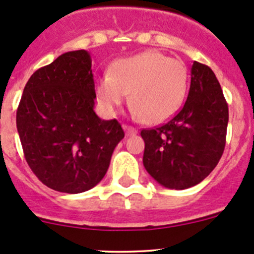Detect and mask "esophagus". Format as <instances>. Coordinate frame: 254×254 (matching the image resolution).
Listing matches in <instances>:
<instances>
[{
    "label": "esophagus",
    "instance_id": "34e87169",
    "mask_svg": "<svg viewBox=\"0 0 254 254\" xmlns=\"http://www.w3.org/2000/svg\"><path fill=\"white\" fill-rule=\"evenodd\" d=\"M124 130H125V134H127V136H131V135H136L137 134V130L135 129V127H129V125H124Z\"/></svg>",
    "mask_w": 254,
    "mask_h": 254
}]
</instances>
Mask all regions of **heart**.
Masks as SVG:
<instances>
[{"mask_svg":"<svg viewBox=\"0 0 254 254\" xmlns=\"http://www.w3.org/2000/svg\"><path fill=\"white\" fill-rule=\"evenodd\" d=\"M188 71L182 61L160 51L148 50L117 61L97 78L98 102L114 114L131 92L132 114L147 124H161L173 117L183 104Z\"/></svg>","mask_w":254,"mask_h":254,"instance_id":"1","label":"heart"}]
</instances>
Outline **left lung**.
<instances>
[{
	"mask_svg": "<svg viewBox=\"0 0 254 254\" xmlns=\"http://www.w3.org/2000/svg\"><path fill=\"white\" fill-rule=\"evenodd\" d=\"M183 108L155 129H143L142 162L148 175L170 189L196 186L211 173L226 142L229 107L209 66L194 61Z\"/></svg>",
	"mask_w": 254,
	"mask_h": 254,
	"instance_id": "8db88e82",
	"label": "left lung"
}]
</instances>
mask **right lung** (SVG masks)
I'll use <instances>...</instances> for the list:
<instances>
[{
  "mask_svg": "<svg viewBox=\"0 0 254 254\" xmlns=\"http://www.w3.org/2000/svg\"><path fill=\"white\" fill-rule=\"evenodd\" d=\"M91 55L68 51L35 71L17 109V130L24 157L49 188L83 193L106 176L124 131L115 119L94 112Z\"/></svg>",
  "mask_w": 254,
  "mask_h": 254,
  "instance_id": "add662e5",
  "label": "right lung"
}]
</instances>
